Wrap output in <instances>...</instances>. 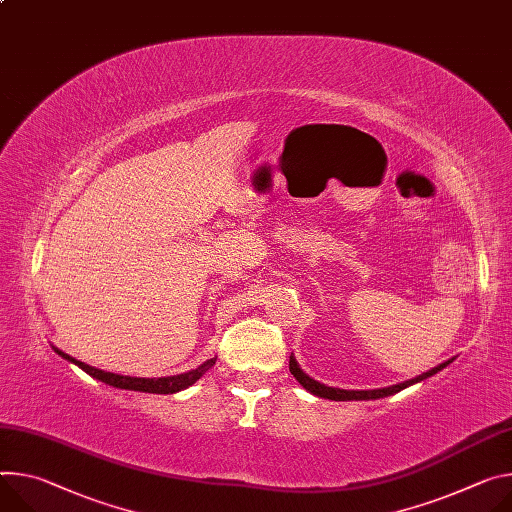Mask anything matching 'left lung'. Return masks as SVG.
<instances>
[{"instance_id": "left-lung-1", "label": "left lung", "mask_w": 512, "mask_h": 512, "mask_svg": "<svg viewBox=\"0 0 512 512\" xmlns=\"http://www.w3.org/2000/svg\"><path fill=\"white\" fill-rule=\"evenodd\" d=\"M453 359H455V357H451V359L439 363L437 367L425 371V374L416 376V378H412V380H406V382H402V384H394V386H388V388H378V390H343V388H333V386H327V384H320L318 380H314V378H310V376L306 374V371L298 365V361H296L294 355H290V371H292V376L302 384L304 390H308L310 394H314V396H318V398H324V400H335V402H341V400H343V402H345V400H378V398L392 396V394H396V392H400V390H404V388H408V386H412V384H418V382H423V380L435 376L437 371H441L443 367H447Z\"/></svg>"}]
</instances>
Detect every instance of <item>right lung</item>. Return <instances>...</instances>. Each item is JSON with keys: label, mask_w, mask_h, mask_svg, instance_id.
<instances>
[{"label": "right lung", "mask_w": 512, "mask_h": 512, "mask_svg": "<svg viewBox=\"0 0 512 512\" xmlns=\"http://www.w3.org/2000/svg\"><path fill=\"white\" fill-rule=\"evenodd\" d=\"M57 355H61L63 359H67L69 363H75L77 367H81L85 374H89L91 378H96L112 388H120V390H132V392H149V394H175V392H181L185 388H190L192 384H196L208 369L214 367L216 363V357L204 361L202 365H198L196 369H190L185 371V374H179V376H167V378H132V376H120V374H112V371H104V369H98L94 365H87L71 355H67L65 351L53 347Z\"/></svg>", "instance_id": "right-lung-1"}]
</instances>
